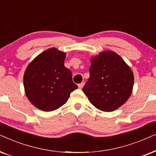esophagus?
<instances>
[{"instance_id": "obj_1", "label": "esophagus", "mask_w": 156, "mask_h": 156, "mask_svg": "<svg viewBox=\"0 0 156 156\" xmlns=\"http://www.w3.org/2000/svg\"><path fill=\"white\" fill-rule=\"evenodd\" d=\"M84 84H85V83H84V82H82V83H79V84L78 85V88L81 89V88H83V87L84 86Z\"/></svg>"}]
</instances>
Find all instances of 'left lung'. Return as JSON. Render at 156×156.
Segmentation results:
<instances>
[{"label":"left lung","instance_id":"obj_1","mask_svg":"<svg viewBox=\"0 0 156 156\" xmlns=\"http://www.w3.org/2000/svg\"><path fill=\"white\" fill-rule=\"evenodd\" d=\"M89 72L90 77L83 91L96 108L113 111L129 98L133 87V73L115 52L103 51L92 58Z\"/></svg>","mask_w":156,"mask_h":156}]
</instances>
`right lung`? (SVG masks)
Returning <instances> with one entry per match:
<instances>
[{
  "mask_svg": "<svg viewBox=\"0 0 156 156\" xmlns=\"http://www.w3.org/2000/svg\"><path fill=\"white\" fill-rule=\"evenodd\" d=\"M65 58V53L52 48L39 54L26 68L25 92L30 102L41 111L59 108L78 88L71 71L64 66Z\"/></svg>",
  "mask_w": 156,
  "mask_h": 156,
  "instance_id": "1",
  "label": "right lung"
}]
</instances>
